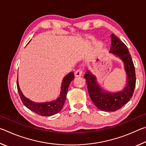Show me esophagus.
<instances>
[{
	"label": "esophagus",
	"instance_id": "obj_1",
	"mask_svg": "<svg viewBox=\"0 0 146 146\" xmlns=\"http://www.w3.org/2000/svg\"><path fill=\"white\" fill-rule=\"evenodd\" d=\"M82 70L80 68L75 71V76H80L82 75Z\"/></svg>",
	"mask_w": 146,
	"mask_h": 146
}]
</instances>
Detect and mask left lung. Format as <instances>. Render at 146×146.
Wrapping results in <instances>:
<instances>
[{
  "mask_svg": "<svg viewBox=\"0 0 146 146\" xmlns=\"http://www.w3.org/2000/svg\"><path fill=\"white\" fill-rule=\"evenodd\" d=\"M111 46L110 53L123 61L127 74V84L122 91L118 93H108L102 90L90 71L84 75L90 98L96 107L106 111H115L127 103L132 97L136 84L135 66L127 46L114 34L111 35Z\"/></svg>",
  "mask_w": 146,
  "mask_h": 146,
  "instance_id": "1",
  "label": "left lung"
}]
</instances>
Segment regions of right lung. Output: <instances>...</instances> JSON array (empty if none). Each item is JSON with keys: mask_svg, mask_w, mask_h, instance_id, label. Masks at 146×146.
Masks as SVG:
<instances>
[{"mask_svg": "<svg viewBox=\"0 0 146 146\" xmlns=\"http://www.w3.org/2000/svg\"><path fill=\"white\" fill-rule=\"evenodd\" d=\"M73 79V72H71L68 74L66 76H64L62 82L60 95L58 98H56V100H53L52 102L36 103L29 100L28 98H27L23 95L22 91H21V89H20L19 85L18 78H17V90H18V92L22 102H23L24 105L26 108H28L29 110H30L32 111H33L34 113H35L39 115L48 117V116H51L56 114V113L60 111L62 109L64 102H65L66 100L69 86H70L71 82Z\"/></svg>", "mask_w": 146, "mask_h": 146, "instance_id": "add662e5", "label": "right lung"}]
</instances>
